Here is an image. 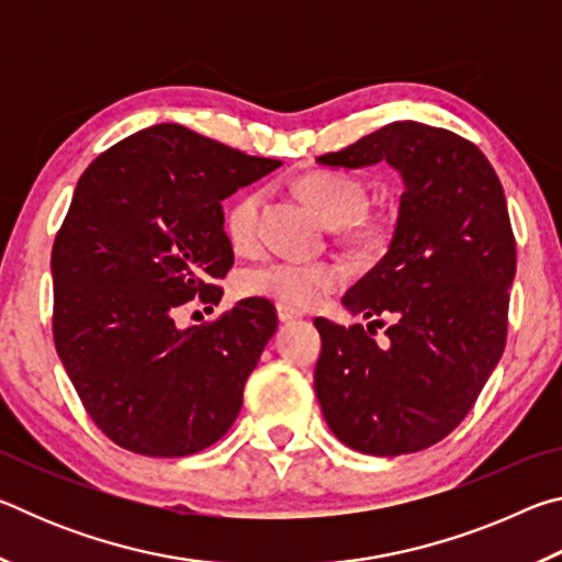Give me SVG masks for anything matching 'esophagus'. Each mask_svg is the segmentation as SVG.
I'll list each match as a JSON object with an SVG mask.
<instances>
[{"label":"esophagus","instance_id":"1","mask_svg":"<svg viewBox=\"0 0 562 562\" xmlns=\"http://www.w3.org/2000/svg\"><path fill=\"white\" fill-rule=\"evenodd\" d=\"M300 317H302L300 310L282 307V304H278V319H280V322H294V319H300Z\"/></svg>","mask_w":562,"mask_h":562}]
</instances>
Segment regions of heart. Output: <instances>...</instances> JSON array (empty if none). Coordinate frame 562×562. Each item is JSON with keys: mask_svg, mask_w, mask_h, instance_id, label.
Wrapping results in <instances>:
<instances>
[{"mask_svg": "<svg viewBox=\"0 0 562 562\" xmlns=\"http://www.w3.org/2000/svg\"><path fill=\"white\" fill-rule=\"evenodd\" d=\"M294 190L312 205L322 221L337 227L341 243L361 252H374L392 240L394 215L367 213V183L345 170H310L294 180ZM262 190H247L237 195L225 211V235L237 252L252 250L260 233ZM347 272L337 262H297L265 260L237 274V294L243 297L272 300L282 307L310 310L327 294L337 292Z\"/></svg>", "mask_w": 562, "mask_h": 562, "instance_id": "heart-1", "label": "heart"}]
</instances>
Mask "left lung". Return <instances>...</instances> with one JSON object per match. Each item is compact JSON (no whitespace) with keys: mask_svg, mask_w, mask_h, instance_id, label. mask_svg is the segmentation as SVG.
Masks as SVG:
<instances>
[{"mask_svg":"<svg viewBox=\"0 0 562 562\" xmlns=\"http://www.w3.org/2000/svg\"><path fill=\"white\" fill-rule=\"evenodd\" d=\"M317 160H386L404 178L392 247L341 297L372 322L315 319L322 414L361 453L429 449L471 412L506 347L516 237L503 186L479 146L416 121L389 123ZM384 316L393 325L376 340Z\"/></svg>","mask_w":562,"mask_h":562,"instance_id":"obj_1","label":"left lung"}]
</instances>
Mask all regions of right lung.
Listing matches in <instances>:
<instances>
[{"label":"right lung","mask_w":562,"mask_h":562,"mask_svg":"<svg viewBox=\"0 0 562 562\" xmlns=\"http://www.w3.org/2000/svg\"><path fill=\"white\" fill-rule=\"evenodd\" d=\"M178 123H158L93 160L52 250L54 345L91 422L121 449L173 459L223 439L247 376L278 329L247 297L201 327L233 268L223 201L280 168ZM213 310V307H211Z\"/></svg>","instance_id":"obj_1"}]
</instances>
